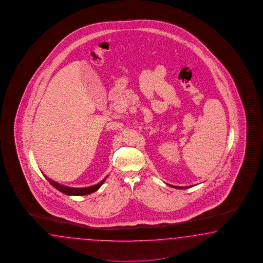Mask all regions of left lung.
<instances>
[{
    "label": "left lung",
    "instance_id": "left-lung-1",
    "mask_svg": "<svg viewBox=\"0 0 263 263\" xmlns=\"http://www.w3.org/2000/svg\"><path fill=\"white\" fill-rule=\"evenodd\" d=\"M168 186H171V187H173V188L175 189H187L189 188V187H178V186H173V185H168ZM191 187V186H190Z\"/></svg>",
    "mask_w": 263,
    "mask_h": 263
}]
</instances>
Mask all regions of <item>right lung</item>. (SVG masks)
I'll use <instances>...</instances> for the list:
<instances>
[{
    "label": "right lung",
    "instance_id": "right-lung-1",
    "mask_svg": "<svg viewBox=\"0 0 263 263\" xmlns=\"http://www.w3.org/2000/svg\"><path fill=\"white\" fill-rule=\"evenodd\" d=\"M44 176L47 178V181L49 182L54 188L57 189L58 191H60L61 193L63 194H66L68 195H89L91 193H93L95 191H97L98 189L100 188L102 186V184L104 183V181L106 180V178H104L100 183L96 184L95 186H90V187H86V188H71V187H68V186H65V185H62L59 184L57 182L51 180L50 178H48L47 175H44Z\"/></svg>",
    "mask_w": 263,
    "mask_h": 263
}]
</instances>
